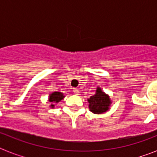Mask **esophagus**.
<instances>
[{
	"label": "esophagus",
	"mask_w": 157,
	"mask_h": 157,
	"mask_svg": "<svg viewBox=\"0 0 157 157\" xmlns=\"http://www.w3.org/2000/svg\"><path fill=\"white\" fill-rule=\"evenodd\" d=\"M73 92H74L75 94H78V93H79V90H78V88H74L73 89Z\"/></svg>",
	"instance_id": "1"
}]
</instances>
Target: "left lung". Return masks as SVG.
Segmentation results:
<instances>
[{
  "instance_id": "left-lung-1",
  "label": "left lung",
  "mask_w": 157,
  "mask_h": 157,
  "mask_svg": "<svg viewBox=\"0 0 157 157\" xmlns=\"http://www.w3.org/2000/svg\"><path fill=\"white\" fill-rule=\"evenodd\" d=\"M89 102V109L94 114H102L110 109L112 100L109 94H105L101 87L98 86L94 95L87 99Z\"/></svg>"
}]
</instances>
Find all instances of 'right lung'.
Wrapping results in <instances>:
<instances>
[{
    "instance_id": "right-lung-1",
    "label": "right lung",
    "mask_w": 157,
    "mask_h": 157,
    "mask_svg": "<svg viewBox=\"0 0 157 157\" xmlns=\"http://www.w3.org/2000/svg\"><path fill=\"white\" fill-rule=\"evenodd\" d=\"M65 98V96L63 95V93L61 92H52V94H50L48 95V101L50 102V105L49 107L54 109L55 105L54 104L59 103V101L63 100Z\"/></svg>"
}]
</instances>
